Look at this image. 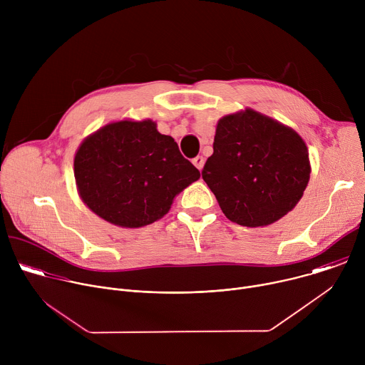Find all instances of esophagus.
Returning a JSON list of instances; mask_svg holds the SVG:
<instances>
[{"label":"esophagus","mask_w":365,"mask_h":365,"mask_svg":"<svg viewBox=\"0 0 365 365\" xmlns=\"http://www.w3.org/2000/svg\"><path fill=\"white\" fill-rule=\"evenodd\" d=\"M192 163L196 166L197 170H202V168L205 165V159L202 158V155H196V158L192 160Z\"/></svg>","instance_id":"1"}]
</instances>
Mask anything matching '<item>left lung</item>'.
<instances>
[{
	"label": "left lung",
	"mask_w": 365,
	"mask_h": 365,
	"mask_svg": "<svg viewBox=\"0 0 365 365\" xmlns=\"http://www.w3.org/2000/svg\"><path fill=\"white\" fill-rule=\"evenodd\" d=\"M310 175L309 153L292 128L252 110L220 120L202 178L225 217L263 227L290 212Z\"/></svg>",
	"instance_id": "8db88e82"
}]
</instances>
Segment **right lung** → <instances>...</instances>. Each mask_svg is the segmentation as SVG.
<instances>
[{
  "label": "right lung",
  "mask_w": 365,
  "mask_h": 365,
  "mask_svg": "<svg viewBox=\"0 0 365 365\" xmlns=\"http://www.w3.org/2000/svg\"><path fill=\"white\" fill-rule=\"evenodd\" d=\"M82 200L106 221L140 228L165 217L173 197L200 178L178 143L150 120L108 124L75 155Z\"/></svg>",
  "instance_id": "obj_1"
}]
</instances>
